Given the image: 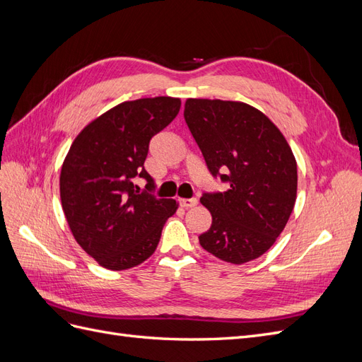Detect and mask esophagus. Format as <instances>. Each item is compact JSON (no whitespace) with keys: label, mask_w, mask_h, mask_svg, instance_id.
Instances as JSON below:
<instances>
[{"label":"esophagus","mask_w":362,"mask_h":362,"mask_svg":"<svg viewBox=\"0 0 362 362\" xmlns=\"http://www.w3.org/2000/svg\"><path fill=\"white\" fill-rule=\"evenodd\" d=\"M180 205L184 206V208H193V206L198 205V199H196V198H192V199L182 198V199H180Z\"/></svg>","instance_id":"esophagus-1"}]
</instances>
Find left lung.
Here are the masks:
<instances>
[{"mask_svg": "<svg viewBox=\"0 0 362 362\" xmlns=\"http://www.w3.org/2000/svg\"><path fill=\"white\" fill-rule=\"evenodd\" d=\"M184 117L213 175L229 182L205 193L211 226L201 246L245 264L267 252L286 228L298 194V164L287 139L258 108L240 101L189 98Z\"/></svg>", "mask_w": 362, "mask_h": 362, "instance_id": "8db88e82", "label": "left lung"}]
</instances>
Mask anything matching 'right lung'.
I'll return each mask as SVG.
<instances>
[{"mask_svg": "<svg viewBox=\"0 0 362 362\" xmlns=\"http://www.w3.org/2000/svg\"><path fill=\"white\" fill-rule=\"evenodd\" d=\"M180 98L125 101L90 120L72 141L60 172L62 208L76 243L108 270L139 266L154 254L163 226L178 210L175 199L134 190L149 140L166 128Z\"/></svg>", "mask_w": 362, "mask_h": 362, "instance_id": "1", "label": "right lung"}]
</instances>
